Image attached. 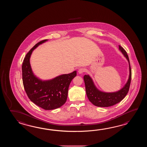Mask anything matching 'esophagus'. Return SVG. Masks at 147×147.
Masks as SVG:
<instances>
[{
  "instance_id": "1",
  "label": "esophagus",
  "mask_w": 147,
  "mask_h": 147,
  "mask_svg": "<svg viewBox=\"0 0 147 147\" xmlns=\"http://www.w3.org/2000/svg\"><path fill=\"white\" fill-rule=\"evenodd\" d=\"M85 71H86V69L84 68H80V69H79V70H78V73L79 74H81L83 72H85Z\"/></svg>"
}]
</instances>
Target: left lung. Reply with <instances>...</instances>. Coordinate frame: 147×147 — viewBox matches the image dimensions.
<instances>
[{"label":"left lung","mask_w":147,"mask_h":147,"mask_svg":"<svg viewBox=\"0 0 147 147\" xmlns=\"http://www.w3.org/2000/svg\"><path fill=\"white\" fill-rule=\"evenodd\" d=\"M119 49L128 60L129 68V76L128 81L120 90L113 92H105L101 91L96 87L89 75H84V77L88 98L91 102L96 106L100 107L112 106L119 103L128 94L131 82V67L127 52L120 46H119Z\"/></svg>","instance_id":"1"}]
</instances>
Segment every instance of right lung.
Wrapping results in <instances>:
<instances>
[{
    "mask_svg": "<svg viewBox=\"0 0 147 147\" xmlns=\"http://www.w3.org/2000/svg\"><path fill=\"white\" fill-rule=\"evenodd\" d=\"M47 39L36 44L26 55L22 63V81L25 91L32 102L45 110H53L62 106L66 102L69 84L77 75L74 71L50 80H42L34 75L30 58L32 51Z\"/></svg>",
    "mask_w": 147,
    "mask_h": 147,
    "instance_id": "1",
    "label": "right lung"
}]
</instances>
